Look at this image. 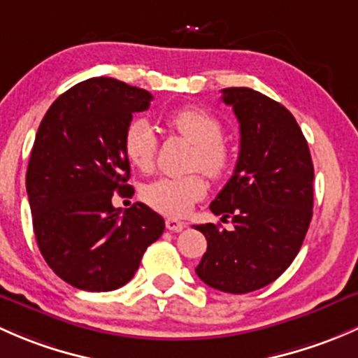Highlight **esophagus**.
I'll list each match as a JSON object with an SVG mask.
<instances>
[{
    "mask_svg": "<svg viewBox=\"0 0 358 358\" xmlns=\"http://www.w3.org/2000/svg\"><path fill=\"white\" fill-rule=\"evenodd\" d=\"M165 227L169 231H172V233H179V231H182L186 227V222L174 219V217H169V219H165Z\"/></svg>",
    "mask_w": 358,
    "mask_h": 358,
    "instance_id": "1",
    "label": "esophagus"
}]
</instances>
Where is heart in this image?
<instances>
[{
  "label": "heart",
  "instance_id": "obj_1",
  "mask_svg": "<svg viewBox=\"0 0 358 358\" xmlns=\"http://www.w3.org/2000/svg\"><path fill=\"white\" fill-rule=\"evenodd\" d=\"M172 131L179 132L196 145L194 165L201 167L212 179H220L231 165V153L222 143V124L210 112L196 106H184L165 119ZM158 139L153 125L136 119L127 125L122 150L129 164L141 172L152 171L157 157ZM206 180L201 174L164 176L146 184L141 196L146 205L171 217H182L206 194Z\"/></svg>",
  "mask_w": 358,
  "mask_h": 358
}]
</instances>
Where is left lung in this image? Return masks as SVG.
<instances>
[{
  "mask_svg": "<svg viewBox=\"0 0 358 358\" xmlns=\"http://www.w3.org/2000/svg\"><path fill=\"white\" fill-rule=\"evenodd\" d=\"M222 101L233 106L241 141L233 178L210 210L234 229L196 226L208 243L196 274L210 288L243 294L275 281L300 252L312 220L314 165L281 103L250 87H226Z\"/></svg>",
  "mask_w": 358,
  "mask_h": 358,
  "instance_id": "obj_1",
  "label": "left lung"
}]
</instances>
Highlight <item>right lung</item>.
<instances>
[{
    "label": "right lung",
    "instance_id": "add662e5",
    "mask_svg": "<svg viewBox=\"0 0 358 358\" xmlns=\"http://www.w3.org/2000/svg\"><path fill=\"white\" fill-rule=\"evenodd\" d=\"M153 96L112 77H93L55 99L36 134L27 194L36 241L51 271L84 291H112L136 274L165 229L145 203L120 213L113 194L134 193L122 150L132 113Z\"/></svg>",
    "mask_w": 358,
    "mask_h": 358
}]
</instances>
